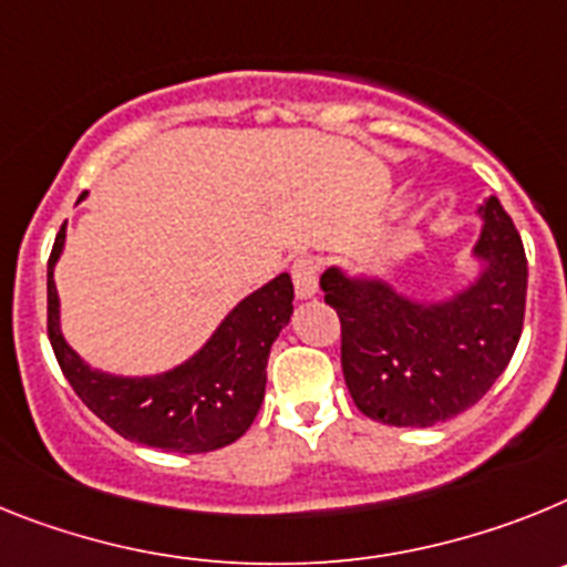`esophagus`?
<instances>
[{"instance_id": "34e87169", "label": "esophagus", "mask_w": 567, "mask_h": 567, "mask_svg": "<svg viewBox=\"0 0 567 567\" xmlns=\"http://www.w3.org/2000/svg\"><path fill=\"white\" fill-rule=\"evenodd\" d=\"M319 268H322V259L313 254H305V256H297V259H293V265H290V277H293L297 297L308 299L317 293Z\"/></svg>"}]
</instances>
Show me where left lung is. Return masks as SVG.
<instances>
[{
  "mask_svg": "<svg viewBox=\"0 0 567 567\" xmlns=\"http://www.w3.org/2000/svg\"><path fill=\"white\" fill-rule=\"evenodd\" d=\"M476 254L488 270L445 305H413L382 282L322 274L342 328V373L368 420L393 427L445 422L488 393L508 368L525 322L528 259L499 199L480 208Z\"/></svg>",
  "mask_w": 567,
  "mask_h": 567,
  "instance_id": "1",
  "label": "left lung"
}]
</instances>
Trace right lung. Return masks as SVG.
<instances>
[{
	"label": "right lung",
	"mask_w": 567,
	"mask_h": 567,
	"mask_svg": "<svg viewBox=\"0 0 567 567\" xmlns=\"http://www.w3.org/2000/svg\"><path fill=\"white\" fill-rule=\"evenodd\" d=\"M62 245L65 225L48 259V337L79 400L120 436L162 451L208 454L239 440L265 400L270 344L293 311L288 274L236 305L214 339L182 368L151 379H116L91 371L59 333L53 265Z\"/></svg>",
	"instance_id": "1"
}]
</instances>
